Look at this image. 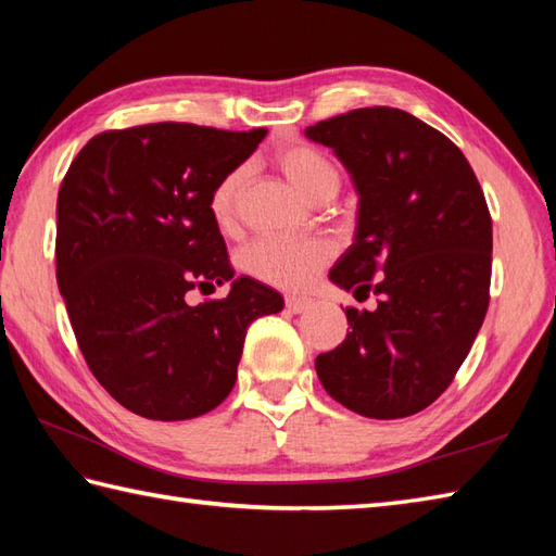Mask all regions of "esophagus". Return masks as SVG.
Instances as JSON below:
<instances>
[{
    "mask_svg": "<svg viewBox=\"0 0 556 556\" xmlns=\"http://www.w3.org/2000/svg\"><path fill=\"white\" fill-rule=\"evenodd\" d=\"M285 305H287L289 313H303V311L311 308L313 299H308V296H287Z\"/></svg>",
    "mask_w": 556,
    "mask_h": 556,
    "instance_id": "obj_1",
    "label": "esophagus"
}]
</instances>
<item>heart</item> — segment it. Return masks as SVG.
<instances>
[{"mask_svg": "<svg viewBox=\"0 0 556 556\" xmlns=\"http://www.w3.org/2000/svg\"><path fill=\"white\" fill-rule=\"evenodd\" d=\"M271 164L287 176L296 191L308 200L323 203L341 186L337 162L317 146L293 140L271 152ZM243 188V172L231 169L212 186L207 212L219 231H231L239 215V195ZM334 243L325 236L308 239H260L241 253V267L248 275L277 289L311 287L323 267L332 260Z\"/></svg>", "mask_w": 556, "mask_h": 556, "instance_id": "b5f03b06", "label": "heart"}]
</instances>
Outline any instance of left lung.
I'll return each instance as SVG.
<instances>
[{"instance_id":"1","label":"left lung","mask_w":556,"mask_h":556,"mask_svg":"<svg viewBox=\"0 0 556 556\" xmlns=\"http://www.w3.org/2000/svg\"><path fill=\"white\" fill-rule=\"evenodd\" d=\"M358 188L356 241L329 279L377 308L349 305L351 332L315 358L327 394L365 418H406L444 394L490 305L492 217L464 152L394 108L305 128Z\"/></svg>"}]
</instances>
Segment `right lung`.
I'll return each instance as SVG.
<instances>
[{"label": "right lung", "mask_w": 556, "mask_h": 556, "mask_svg": "<svg viewBox=\"0 0 556 556\" xmlns=\"http://www.w3.org/2000/svg\"><path fill=\"white\" fill-rule=\"evenodd\" d=\"M267 128L222 131L160 122L88 140L56 198V285L90 372L136 416L186 420L236 382L245 332L285 299L233 279L207 198ZM224 300L191 306L188 290Z\"/></svg>", "instance_id": "1"}]
</instances>
